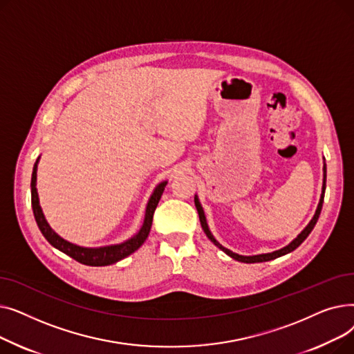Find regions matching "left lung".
Returning <instances> with one entry per match:
<instances>
[{
    "label": "left lung",
    "instance_id": "obj_1",
    "mask_svg": "<svg viewBox=\"0 0 354 354\" xmlns=\"http://www.w3.org/2000/svg\"><path fill=\"white\" fill-rule=\"evenodd\" d=\"M324 191H326V165H324V183H323V194H322V198H320V202H319V207H317V211H315V215L313 216V219L310 221V224L304 228V231L297 236L291 244H288L287 247H284V248H281V250H278V251H274V252H270V254H261V255H254V257H243V255H238V254H235V252H232V251H230V250H227L225 247H222L221 244H218L216 241H215V238L212 236V234L209 232V230H208V225H207V221H205V215H203V211H202V207L199 205V202H198V199L195 198V205H196V209H198V214H199V221H201V225H202V230L205 231V234H207V236L212 241V243L218 247V248H221L222 251L224 252H227L230 257H232L234 259H236V261H241V263H263V261H270V259H274V258H278V257H281V255H286V254H288V252H291V251H294L297 247H299L303 241L308 236V234L313 231V228H314V225L317 224V219H319V216H320V212H322V208H323V201H324Z\"/></svg>",
    "mask_w": 354,
    "mask_h": 354
}]
</instances>
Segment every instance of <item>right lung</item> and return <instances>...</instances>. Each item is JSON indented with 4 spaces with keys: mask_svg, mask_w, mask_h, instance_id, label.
<instances>
[{
    "mask_svg": "<svg viewBox=\"0 0 354 354\" xmlns=\"http://www.w3.org/2000/svg\"><path fill=\"white\" fill-rule=\"evenodd\" d=\"M37 162H39V160H37ZM37 162L34 163L32 175H31V207H32V212H34V218H35L37 225H39L41 234L44 235V238L48 241V243L54 248L60 250L62 252L67 254L68 257H71L73 259H76V261H79L84 266L103 267V266H110V264H115V263L120 261V259H123L127 255L135 252L145 243L149 232H151L153 214H155V209L158 207L159 199L162 196V192H163L167 182L159 183L158 188L153 192V195L151 196V199H149L143 227L140 228V231L133 238H130L129 241H126V243L119 244V245H110V247H102V248H83V247L67 243V241L60 238L47 224V221L43 215V211L40 208L39 195H37V188H35Z\"/></svg>",
    "mask_w": 354,
    "mask_h": 354,
    "instance_id": "obj_1",
    "label": "right lung"
}]
</instances>
